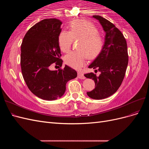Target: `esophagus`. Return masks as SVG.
Listing matches in <instances>:
<instances>
[{
	"label": "esophagus",
	"instance_id": "1",
	"mask_svg": "<svg viewBox=\"0 0 149 149\" xmlns=\"http://www.w3.org/2000/svg\"><path fill=\"white\" fill-rule=\"evenodd\" d=\"M78 76L79 79H85V76L81 72H78Z\"/></svg>",
	"mask_w": 149,
	"mask_h": 149
}]
</instances>
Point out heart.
<instances>
[{
	"instance_id": "heart-1",
	"label": "heart",
	"mask_w": 149,
	"mask_h": 149,
	"mask_svg": "<svg viewBox=\"0 0 149 149\" xmlns=\"http://www.w3.org/2000/svg\"><path fill=\"white\" fill-rule=\"evenodd\" d=\"M73 40H79V51L71 52L65 57V63L73 68L82 67L87 58H96L103 47V39L97 28L84 20H72L69 24V31L63 30L60 33L58 45L63 52H69Z\"/></svg>"
}]
</instances>
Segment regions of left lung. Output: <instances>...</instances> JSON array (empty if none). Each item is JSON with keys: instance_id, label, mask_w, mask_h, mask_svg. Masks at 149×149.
Returning a JSON list of instances; mask_svg holds the SVG:
<instances>
[{"instance_id": "8db88e82", "label": "left lung", "mask_w": 149, "mask_h": 149, "mask_svg": "<svg viewBox=\"0 0 149 149\" xmlns=\"http://www.w3.org/2000/svg\"><path fill=\"white\" fill-rule=\"evenodd\" d=\"M102 25L106 35L102 50L88 68L100 71V76L93 73L85 74L92 79L95 88L87 92L94 100H102L115 93L121 85L128 65L127 42L121 31L111 22L100 15H93Z\"/></svg>"}]
</instances>
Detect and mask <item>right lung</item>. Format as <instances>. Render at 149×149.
<instances>
[{"mask_svg": "<svg viewBox=\"0 0 149 149\" xmlns=\"http://www.w3.org/2000/svg\"><path fill=\"white\" fill-rule=\"evenodd\" d=\"M61 24L56 19L42 20L29 30L21 45L23 78L30 91L44 100L61 97L66 91V83L77 77V72L67 65L63 69H49L54 63L60 67L63 64L58 45Z\"/></svg>", "mask_w": 149, "mask_h": 149, "instance_id": "obj_1", "label": "right lung"}]
</instances>
